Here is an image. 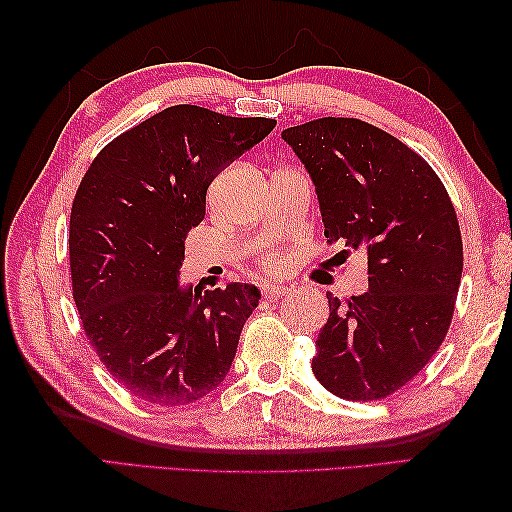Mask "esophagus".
Returning a JSON list of instances; mask_svg holds the SVG:
<instances>
[{"label":"esophagus","mask_w":512,"mask_h":512,"mask_svg":"<svg viewBox=\"0 0 512 512\" xmlns=\"http://www.w3.org/2000/svg\"><path fill=\"white\" fill-rule=\"evenodd\" d=\"M262 295L266 299H279V297H288L290 295V288L288 286H264Z\"/></svg>","instance_id":"1"}]
</instances>
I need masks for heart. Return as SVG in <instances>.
<instances>
[{"label":"heart","instance_id":"obj_1","mask_svg":"<svg viewBox=\"0 0 512 512\" xmlns=\"http://www.w3.org/2000/svg\"><path fill=\"white\" fill-rule=\"evenodd\" d=\"M270 266L277 268V266H279V259H277V257H270Z\"/></svg>","mask_w":512,"mask_h":512}]
</instances>
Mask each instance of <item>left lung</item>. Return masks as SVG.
Wrapping results in <instances>:
<instances>
[{
    "label": "left lung",
    "mask_w": 512,
    "mask_h": 512,
    "mask_svg": "<svg viewBox=\"0 0 512 512\" xmlns=\"http://www.w3.org/2000/svg\"><path fill=\"white\" fill-rule=\"evenodd\" d=\"M281 138L310 173L328 242L365 250L369 290L341 303L317 336L312 372L345 400H378L438 352L462 279L458 215L416 151L358 118H317Z\"/></svg>",
    "instance_id": "8db88e82"
}]
</instances>
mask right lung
<instances>
[{
	"label": "right lung",
	"instance_id": "right-lung-1",
	"mask_svg": "<svg viewBox=\"0 0 512 512\" xmlns=\"http://www.w3.org/2000/svg\"><path fill=\"white\" fill-rule=\"evenodd\" d=\"M173 105L101 149L70 215L72 297L118 383L151 405H189L222 383L259 290L180 286L184 239L204 220L206 189L275 129Z\"/></svg>",
	"mask_w": 512,
	"mask_h": 512
}]
</instances>
